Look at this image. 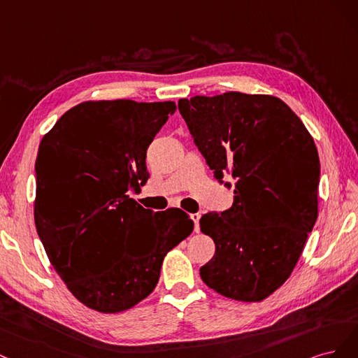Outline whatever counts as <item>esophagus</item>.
<instances>
[{"instance_id":"34e87169","label":"esophagus","mask_w":358,"mask_h":358,"mask_svg":"<svg viewBox=\"0 0 358 358\" xmlns=\"http://www.w3.org/2000/svg\"><path fill=\"white\" fill-rule=\"evenodd\" d=\"M190 218L194 223V232H199L201 227H199V218H201V214L199 213H194V214H190Z\"/></svg>"}]
</instances>
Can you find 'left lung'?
Masks as SVG:
<instances>
[{"label":"left lung","mask_w":358,"mask_h":358,"mask_svg":"<svg viewBox=\"0 0 358 358\" xmlns=\"http://www.w3.org/2000/svg\"><path fill=\"white\" fill-rule=\"evenodd\" d=\"M178 110L214 177L235 178L232 208L199 220L215 244L201 278L234 301L260 302L292 275L317 222L314 138L272 95L193 96Z\"/></svg>","instance_id":"8db88e82"}]
</instances>
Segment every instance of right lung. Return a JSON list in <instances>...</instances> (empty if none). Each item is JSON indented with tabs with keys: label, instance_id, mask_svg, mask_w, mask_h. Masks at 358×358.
Wrapping results in <instances>:
<instances>
[{
	"label": "right lung",
	"instance_id": "right-lung-1",
	"mask_svg": "<svg viewBox=\"0 0 358 358\" xmlns=\"http://www.w3.org/2000/svg\"><path fill=\"white\" fill-rule=\"evenodd\" d=\"M176 110L172 101H86L40 143L38 236L68 290L98 313L140 303L157 285L165 256L193 232L180 208L153 213L131 198L150 177V143Z\"/></svg>",
	"mask_w": 358,
	"mask_h": 358
}]
</instances>
